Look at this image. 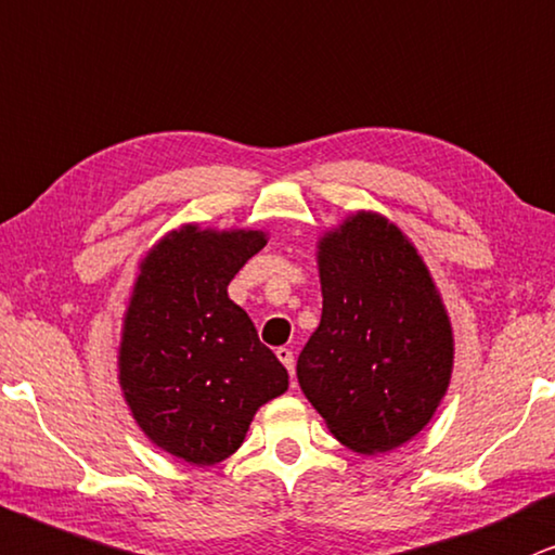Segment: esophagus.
I'll return each instance as SVG.
<instances>
[{
  "label": "esophagus",
  "instance_id": "1",
  "mask_svg": "<svg viewBox=\"0 0 555 555\" xmlns=\"http://www.w3.org/2000/svg\"><path fill=\"white\" fill-rule=\"evenodd\" d=\"M276 359L282 361L284 369L289 371V374L294 376V353H292V350H289V348H279V350H276Z\"/></svg>",
  "mask_w": 555,
  "mask_h": 555
}]
</instances>
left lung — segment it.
Instances as JSON below:
<instances>
[{
  "label": "left lung",
  "instance_id": "1",
  "mask_svg": "<svg viewBox=\"0 0 555 555\" xmlns=\"http://www.w3.org/2000/svg\"><path fill=\"white\" fill-rule=\"evenodd\" d=\"M320 325L297 378L350 451H395L430 423L453 374V327L430 271L395 222L346 217L318 241Z\"/></svg>",
  "mask_w": 555,
  "mask_h": 555
}]
</instances>
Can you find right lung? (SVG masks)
<instances>
[{"label": "right lung", "instance_id": "1", "mask_svg": "<svg viewBox=\"0 0 555 555\" xmlns=\"http://www.w3.org/2000/svg\"><path fill=\"white\" fill-rule=\"evenodd\" d=\"M269 243L263 230H171L145 254L125 310L117 378L140 430L192 466L243 446L289 374L228 284Z\"/></svg>", "mask_w": 555, "mask_h": 555}]
</instances>
